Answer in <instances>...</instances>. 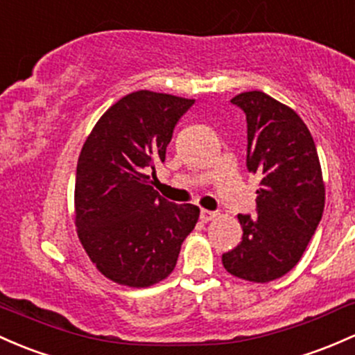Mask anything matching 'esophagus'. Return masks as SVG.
Masks as SVG:
<instances>
[{
	"instance_id": "esophagus-1",
	"label": "esophagus",
	"mask_w": 355,
	"mask_h": 355,
	"mask_svg": "<svg viewBox=\"0 0 355 355\" xmlns=\"http://www.w3.org/2000/svg\"><path fill=\"white\" fill-rule=\"evenodd\" d=\"M216 216H218V213L209 211V209H201V213H200V218L203 220V222H209V220L216 218Z\"/></svg>"
}]
</instances>
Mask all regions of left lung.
Segmentation results:
<instances>
[{"label":"left lung","mask_w":355,"mask_h":355,"mask_svg":"<svg viewBox=\"0 0 355 355\" xmlns=\"http://www.w3.org/2000/svg\"><path fill=\"white\" fill-rule=\"evenodd\" d=\"M247 118V169L261 176L257 215H239L243 235L222 255L232 276L269 283L289 272L313 237L325 184L313 137L295 110L262 91L232 98Z\"/></svg>","instance_id":"8db88e82"}]
</instances>
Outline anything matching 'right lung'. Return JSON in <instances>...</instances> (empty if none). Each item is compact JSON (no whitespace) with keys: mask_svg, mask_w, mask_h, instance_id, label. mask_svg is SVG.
<instances>
[{"mask_svg":"<svg viewBox=\"0 0 355 355\" xmlns=\"http://www.w3.org/2000/svg\"><path fill=\"white\" fill-rule=\"evenodd\" d=\"M194 100L154 91L127 94L105 112L78 159V237L105 277L147 288L176 268L182 242L200 218L152 188L148 171L166 159L179 118Z\"/></svg>","mask_w":355,"mask_h":355,"instance_id":"1","label":"right lung"}]
</instances>
